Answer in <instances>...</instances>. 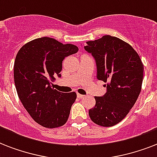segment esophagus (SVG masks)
Segmentation results:
<instances>
[{
  "instance_id": "obj_1",
  "label": "esophagus",
  "mask_w": 157,
  "mask_h": 157,
  "mask_svg": "<svg viewBox=\"0 0 157 157\" xmlns=\"http://www.w3.org/2000/svg\"><path fill=\"white\" fill-rule=\"evenodd\" d=\"M76 95H77V97H78V98H85V95H82V94H79V93L76 94Z\"/></svg>"
}]
</instances>
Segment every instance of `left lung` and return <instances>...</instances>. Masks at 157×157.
<instances>
[{"mask_svg":"<svg viewBox=\"0 0 157 157\" xmlns=\"http://www.w3.org/2000/svg\"><path fill=\"white\" fill-rule=\"evenodd\" d=\"M86 44L85 50L95 60L96 77L107 83L106 93L94 97L95 106L89 115L98 125L113 126L126 117L138 99L144 65L131 45L119 38L107 35Z\"/></svg>","mask_w":157,"mask_h":157,"instance_id":"8db88e82","label":"left lung"}]
</instances>
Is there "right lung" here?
<instances>
[{
  "label": "right lung",
  "instance_id": "obj_1",
  "mask_svg": "<svg viewBox=\"0 0 157 157\" xmlns=\"http://www.w3.org/2000/svg\"><path fill=\"white\" fill-rule=\"evenodd\" d=\"M77 51L76 45L44 36L25 44L16 55L13 78L18 98L32 118L45 128L60 127L68 119L76 94L54 90L51 81L61 77L65 57Z\"/></svg>",
  "mask_w": 157,
  "mask_h": 157
}]
</instances>
